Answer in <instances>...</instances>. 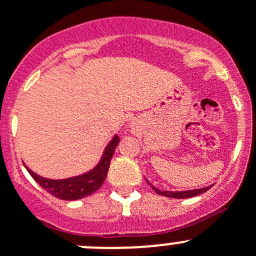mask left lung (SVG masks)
<instances>
[{
	"label": "left lung",
	"mask_w": 256,
	"mask_h": 256,
	"mask_svg": "<svg viewBox=\"0 0 256 256\" xmlns=\"http://www.w3.org/2000/svg\"><path fill=\"white\" fill-rule=\"evenodd\" d=\"M146 182L148 184H150L149 180H146ZM150 187H152L158 194H162L164 196V197H170V198H176V200H179V198H190V197H194V196L202 194V193L207 192L212 186H208V187H204V188H200V190H176V192H173V190H158V188H155L152 184H150Z\"/></svg>",
	"instance_id": "1"
}]
</instances>
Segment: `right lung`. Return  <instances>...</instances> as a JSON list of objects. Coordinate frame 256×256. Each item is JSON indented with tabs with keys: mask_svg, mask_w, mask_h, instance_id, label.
Masks as SVG:
<instances>
[{
	"mask_svg": "<svg viewBox=\"0 0 256 256\" xmlns=\"http://www.w3.org/2000/svg\"><path fill=\"white\" fill-rule=\"evenodd\" d=\"M118 142H120L118 136L114 135L111 139V142L104 148V154H102L98 163L96 164L94 168L86 172V173L80 174V176H70V178H45V176L34 173L28 166H26V164H24V166L28 169L30 176L35 179V182L39 183L50 194L59 198V200H77L92 194V193H94L96 190L101 188V186L104 184V179L107 176V172H108L112 155H114V149L118 145Z\"/></svg>",
	"mask_w": 256,
	"mask_h": 256,
	"instance_id": "right-lung-1",
	"label": "right lung"
}]
</instances>
